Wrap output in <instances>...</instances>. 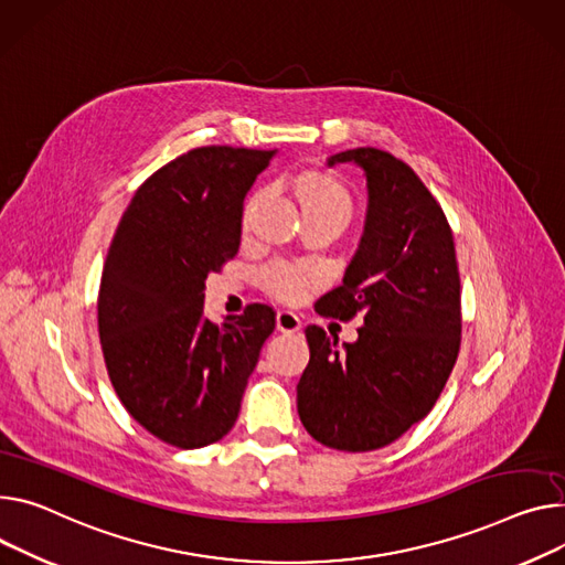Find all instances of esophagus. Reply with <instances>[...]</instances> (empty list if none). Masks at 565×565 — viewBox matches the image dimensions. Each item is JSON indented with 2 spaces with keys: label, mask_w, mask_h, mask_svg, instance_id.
I'll return each instance as SVG.
<instances>
[{
  "label": "esophagus",
  "mask_w": 565,
  "mask_h": 565,
  "mask_svg": "<svg viewBox=\"0 0 565 565\" xmlns=\"http://www.w3.org/2000/svg\"><path fill=\"white\" fill-rule=\"evenodd\" d=\"M300 319L294 315V312H289V310H280L278 315H276V328H278V332H282V334H294V332H298L300 330Z\"/></svg>",
  "instance_id": "obj_1"
}]
</instances>
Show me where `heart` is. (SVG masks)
Listing matches in <instances>:
<instances>
[{"instance_id":"b5f03b06","label":"heart","mask_w":565,"mask_h":565,"mask_svg":"<svg viewBox=\"0 0 565 565\" xmlns=\"http://www.w3.org/2000/svg\"><path fill=\"white\" fill-rule=\"evenodd\" d=\"M296 192L300 199L302 210L306 214H326V216H334V220H341L343 224H349L351 214H353V199L334 177L323 171H308L302 177L296 179ZM257 196H253L246 203V216L253 207ZM263 278L265 289L278 298V300H287L294 302L302 296L306 287L315 280V276L296 265L289 263H271L259 274Z\"/></svg>"}]
</instances>
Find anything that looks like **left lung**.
I'll return each instance as SVG.
<instances>
[{
  "label": "left lung",
  "instance_id": "1",
  "mask_svg": "<svg viewBox=\"0 0 565 565\" xmlns=\"http://www.w3.org/2000/svg\"><path fill=\"white\" fill-rule=\"evenodd\" d=\"M364 169L369 207L343 282L317 310L362 319L341 343L308 326L310 364L296 386L300 423L334 450L394 444L437 403L457 362L461 294L452 231L441 205L396 156L360 147L328 158Z\"/></svg>",
  "mask_w": 565,
  "mask_h": 565
}]
</instances>
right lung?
I'll use <instances>...</instances> for the list:
<instances>
[{"label":"right lung","mask_w":565,"mask_h":565,"mask_svg":"<svg viewBox=\"0 0 565 565\" xmlns=\"http://www.w3.org/2000/svg\"><path fill=\"white\" fill-rule=\"evenodd\" d=\"M276 151L199 147L138 188L110 242L97 319L115 392L147 431L183 450L231 431L276 312L203 315L205 278L237 255L242 205Z\"/></svg>","instance_id":"add662e5"}]
</instances>
